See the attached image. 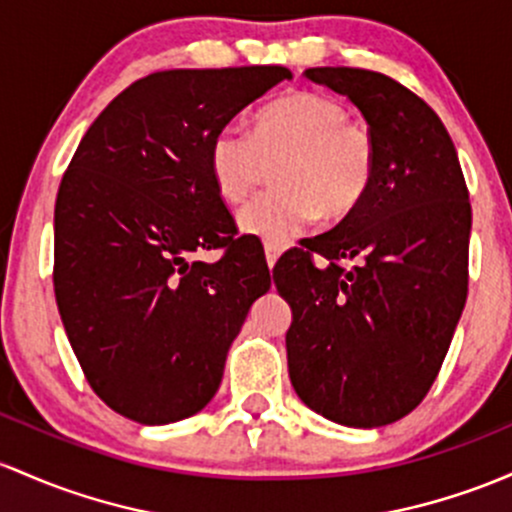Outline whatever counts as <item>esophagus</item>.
<instances>
[{"label":"esophagus","mask_w":512,"mask_h":512,"mask_svg":"<svg viewBox=\"0 0 512 512\" xmlns=\"http://www.w3.org/2000/svg\"><path fill=\"white\" fill-rule=\"evenodd\" d=\"M279 255H282V245H274V243H265V257H267V265L272 269L277 265Z\"/></svg>","instance_id":"obj_1"}]
</instances>
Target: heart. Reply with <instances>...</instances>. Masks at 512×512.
<instances>
[{"instance_id": "1", "label": "heart", "mask_w": 512, "mask_h": 512, "mask_svg": "<svg viewBox=\"0 0 512 512\" xmlns=\"http://www.w3.org/2000/svg\"><path fill=\"white\" fill-rule=\"evenodd\" d=\"M272 167L274 187L243 206L245 233L284 243L323 213L350 216L369 194L376 143L362 121L347 119L338 99L308 89L269 101L252 119L250 136L223 128L211 138L209 172L218 196L238 204Z\"/></svg>"}]
</instances>
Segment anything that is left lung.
Listing matches in <instances>:
<instances>
[{
	"mask_svg": "<svg viewBox=\"0 0 512 512\" xmlns=\"http://www.w3.org/2000/svg\"><path fill=\"white\" fill-rule=\"evenodd\" d=\"M345 94L376 143L369 194L274 267L289 301V376L311 411L381 428L428 396L469 289L471 204L440 116L389 75L308 67Z\"/></svg>",
	"mask_w": 512,
	"mask_h": 512,
	"instance_id": "1",
	"label": "left lung"
}]
</instances>
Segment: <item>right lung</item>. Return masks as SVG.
<instances>
[{"label": "right lung", "instance_id": "1", "mask_svg": "<svg viewBox=\"0 0 512 512\" xmlns=\"http://www.w3.org/2000/svg\"><path fill=\"white\" fill-rule=\"evenodd\" d=\"M291 80L279 65L162 70L133 82L77 145L55 199L53 286L94 393L123 418L199 413L230 342L272 286L235 240L209 145L235 114ZM223 249L216 263L194 251Z\"/></svg>", "mask_w": 512, "mask_h": 512}]
</instances>
